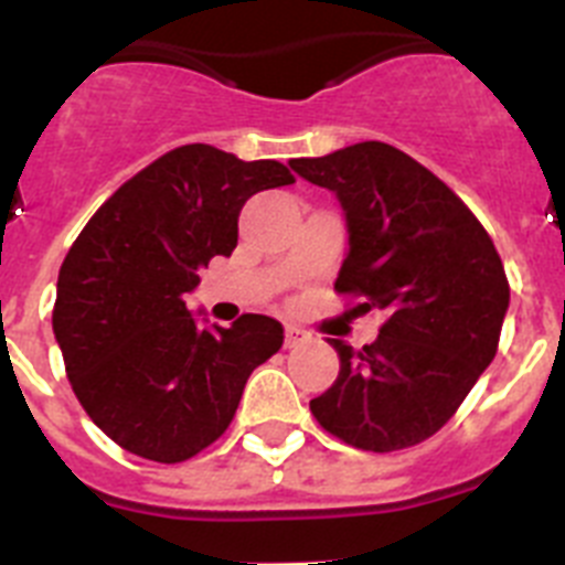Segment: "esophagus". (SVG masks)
Listing matches in <instances>:
<instances>
[{
	"label": "esophagus",
	"instance_id": "1",
	"mask_svg": "<svg viewBox=\"0 0 565 565\" xmlns=\"http://www.w3.org/2000/svg\"><path fill=\"white\" fill-rule=\"evenodd\" d=\"M308 339H311V333L302 331V328L297 326L286 328V348H299V344H306Z\"/></svg>",
	"mask_w": 565,
	"mask_h": 565
}]
</instances>
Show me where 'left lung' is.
<instances>
[{
	"instance_id": "8db88e82",
	"label": "left lung",
	"mask_w": 565,
	"mask_h": 565,
	"mask_svg": "<svg viewBox=\"0 0 565 565\" xmlns=\"http://www.w3.org/2000/svg\"><path fill=\"white\" fill-rule=\"evenodd\" d=\"M291 169L337 192L348 257L337 291L384 311L376 342L339 353V376L311 413L356 450L393 452L436 436L495 359L509 282L467 203L411 154L362 141Z\"/></svg>"
}]
</instances>
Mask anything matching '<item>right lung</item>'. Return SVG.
Wrapping results in <instances>:
<instances>
[{
	"mask_svg": "<svg viewBox=\"0 0 565 565\" xmlns=\"http://www.w3.org/2000/svg\"><path fill=\"white\" fill-rule=\"evenodd\" d=\"M294 183L279 161H239L186 143L102 203L58 271L53 333L87 416L132 456L181 463L226 433L282 326L243 313L203 328L186 294L237 246L243 203Z\"/></svg>",
	"mask_w": 565,
	"mask_h": 565,
	"instance_id": "1",
	"label": "right lung"
}]
</instances>
